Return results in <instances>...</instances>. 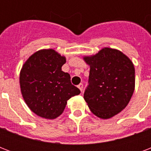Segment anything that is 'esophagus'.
<instances>
[{"label": "esophagus", "mask_w": 151, "mask_h": 151, "mask_svg": "<svg viewBox=\"0 0 151 151\" xmlns=\"http://www.w3.org/2000/svg\"><path fill=\"white\" fill-rule=\"evenodd\" d=\"M78 88L81 90V92H82L83 91V84H81V83L80 85H78Z\"/></svg>", "instance_id": "esophagus-1"}]
</instances>
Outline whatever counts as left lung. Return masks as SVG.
<instances>
[{
    "label": "left lung",
    "mask_w": 151,
    "mask_h": 151,
    "mask_svg": "<svg viewBox=\"0 0 151 151\" xmlns=\"http://www.w3.org/2000/svg\"><path fill=\"white\" fill-rule=\"evenodd\" d=\"M90 66L84 99L96 116L107 119L126 107L135 89V68L122 52L104 48L84 57Z\"/></svg>",
    "instance_id": "left-lung-1"
}]
</instances>
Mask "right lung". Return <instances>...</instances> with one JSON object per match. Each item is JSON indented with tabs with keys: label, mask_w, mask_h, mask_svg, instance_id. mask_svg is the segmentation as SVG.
Instances as JSON below:
<instances>
[{
	"label": "right lung",
	"mask_w": 151,
	"mask_h": 151,
	"mask_svg": "<svg viewBox=\"0 0 151 151\" xmlns=\"http://www.w3.org/2000/svg\"><path fill=\"white\" fill-rule=\"evenodd\" d=\"M66 58L53 49L37 51L20 71L21 92L27 105L40 117L54 119L63 112L67 100L79 95L70 76L62 70Z\"/></svg>",
	"instance_id": "right-lung-1"
}]
</instances>
